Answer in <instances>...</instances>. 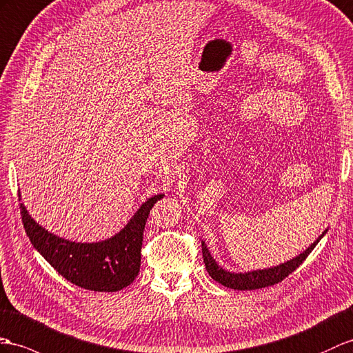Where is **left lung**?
Wrapping results in <instances>:
<instances>
[{
  "label": "left lung",
  "mask_w": 353,
  "mask_h": 353,
  "mask_svg": "<svg viewBox=\"0 0 353 353\" xmlns=\"http://www.w3.org/2000/svg\"><path fill=\"white\" fill-rule=\"evenodd\" d=\"M326 230L328 229H325L322 232V235H319V238H317L310 247H307L303 253L295 256L294 259H290L285 263H280L277 266H271V268L247 271V272H232V271L221 268V266L216 262V259L211 256L205 241H202V256H203L205 268H206V271H208L212 280H216L217 283H220V285L230 288V289L254 290V289H262L266 286H272V285H276V283L281 281L283 279H286L290 272H294L298 266L305 261V257L312 253L316 244L323 238Z\"/></svg>",
  "instance_id": "1"
}]
</instances>
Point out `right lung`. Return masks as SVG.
Segmentation results:
<instances>
[{
  "instance_id": "obj_1",
  "label": "right lung",
  "mask_w": 353,
  "mask_h": 353,
  "mask_svg": "<svg viewBox=\"0 0 353 353\" xmlns=\"http://www.w3.org/2000/svg\"><path fill=\"white\" fill-rule=\"evenodd\" d=\"M163 193L145 201L127 225L110 238L96 243H76L58 236L34 220L21 201L25 232L34 248L73 285L94 292H117L132 285L141 268L145 223Z\"/></svg>"
}]
</instances>
